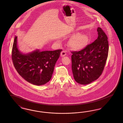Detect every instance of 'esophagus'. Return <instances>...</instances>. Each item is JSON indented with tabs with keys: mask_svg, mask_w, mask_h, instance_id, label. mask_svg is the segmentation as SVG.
<instances>
[{
	"mask_svg": "<svg viewBox=\"0 0 123 123\" xmlns=\"http://www.w3.org/2000/svg\"><path fill=\"white\" fill-rule=\"evenodd\" d=\"M66 52L65 51H63L62 52H61V57H64L65 56H66Z\"/></svg>",
	"mask_w": 123,
	"mask_h": 123,
	"instance_id": "esophagus-1",
	"label": "esophagus"
}]
</instances>
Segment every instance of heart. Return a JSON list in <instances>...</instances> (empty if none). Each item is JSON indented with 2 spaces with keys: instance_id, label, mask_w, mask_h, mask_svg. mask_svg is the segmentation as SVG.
<instances>
[{
  "instance_id": "1",
  "label": "heart",
  "mask_w": 123,
  "mask_h": 123,
  "mask_svg": "<svg viewBox=\"0 0 123 123\" xmlns=\"http://www.w3.org/2000/svg\"><path fill=\"white\" fill-rule=\"evenodd\" d=\"M88 41L89 39L86 35L77 34L70 38L68 46L72 50L80 51L87 46Z\"/></svg>"
}]
</instances>
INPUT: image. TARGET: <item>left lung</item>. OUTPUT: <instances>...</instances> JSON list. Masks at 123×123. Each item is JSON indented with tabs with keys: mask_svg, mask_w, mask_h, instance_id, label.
Here are the masks:
<instances>
[{
	"mask_svg": "<svg viewBox=\"0 0 123 123\" xmlns=\"http://www.w3.org/2000/svg\"><path fill=\"white\" fill-rule=\"evenodd\" d=\"M98 36L92 43L80 51L71 53L72 70L75 80L79 84H88L97 79L104 70L108 54V38L100 28Z\"/></svg>",
	"mask_w": 123,
	"mask_h": 123,
	"instance_id": "obj_1",
	"label": "left lung"
}]
</instances>
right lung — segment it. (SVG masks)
Returning a JSON list of instances; mask_svg holds the SVG:
<instances>
[{
	"mask_svg": "<svg viewBox=\"0 0 123 123\" xmlns=\"http://www.w3.org/2000/svg\"><path fill=\"white\" fill-rule=\"evenodd\" d=\"M17 38L14 39L12 60L19 74L26 81L36 85H42L52 78L54 68L62 49L41 52L39 50L23 54L18 49Z\"/></svg>",
	"mask_w": 123,
	"mask_h": 123,
	"instance_id": "1",
	"label": "right lung"
}]
</instances>
